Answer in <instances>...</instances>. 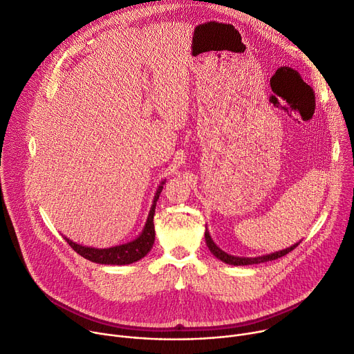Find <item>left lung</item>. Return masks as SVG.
I'll use <instances>...</instances> for the list:
<instances>
[{
	"label": "left lung",
	"mask_w": 354,
	"mask_h": 354,
	"mask_svg": "<svg viewBox=\"0 0 354 354\" xmlns=\"http://www.w3.org/2000/svg\"><path fill=\"white\" fill-rule=\"evenodd\" d=\"M205 242H207V247L208 250L211 251V254L218 258L220 261L228 263V265H234V266H239V265H254V263H262V262H268V261H275L278 258H282L285 257L286 254H289L290 251H293L299 242H296L295 245L286 248V250H282V251H277V252H272V254H266V255H262V257H255V258H247V257H235V255H230L227 254L225 251H223L216 243L212 241L211 235H209V231L205 228Z\"/></svg>",
	"instance_id": "left-lung-1"
}]
</instances>
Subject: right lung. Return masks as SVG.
Masks as SVG:
<instances>
[{
    "label": "right lung",
    "mask_w": 354,
    "mask_h": 354,
    "mask_svg": "<svg viewBox=\"0 0 354 354\" xmlns=\"http://www.w3.org/2000/svg\"><path fill=\"white\" fill-rule=\"evenodd\" d=\"M165 183H166V180H162L160 183V185L157 187V189H156V194H154L153 204H151V208H150L149 215H147L145 228L139 234L138 238H134L133 241H129L126 243H120V245L111 247V248L85 247V245H80V243H76V242L71 241L69 238L64 236L65 241L73 248V251L77 252L80 257H84L85 259H89V261L96 262V263H102V265H129V263L140 261L153 248L154 236H156L154 224H153L156 203L160 197V193H161Z\"/></svg>",
    "instance_id": "obj_1"
}]
</instances>
